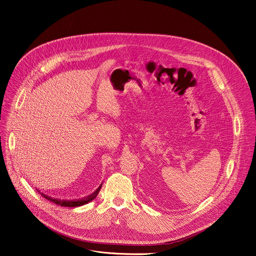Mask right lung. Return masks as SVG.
<instances>
[{"mask_svg":"<svg viewBox=\"0 0 256 256\" xmlns=\"http://www.w3.org/2000/svg\"><path fill=\"white\" fill-rule=\"evenodd\" d=\"M100 188H101V184H100V186H99V188H97V190H96L92 194L88 196L87 198H84L83 200H64L52 198H50V196H48L44 194V192H40V190H38V192H40V194H42L44 198H46V200H50L52 202H54V204H58V206H60L77 208V206H84V204H86L90 202L91 200H93L97 196V194H98V192H99Z\"/></svg>","mask_w":256,"mask_h":256,"instance_id":"1","label":"right lung"}]
</instances>
